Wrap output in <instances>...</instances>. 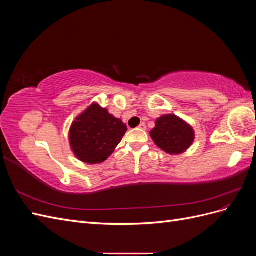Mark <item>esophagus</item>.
Returning <instances> with one entry per match:
<instances>
[{"mask_svg":"<svg viewBox=\"0 0 256 256\" xmlns=\"http://www.w3.org/2000/svg\"><path fill=\"white\" fill-rule=\"evenodd\" d=\"M138 128L141 129V130H146V125H145L144 122H142V124H140V125L138 126Z\"/></svg>","mask_w":256,"mask_h":256,"instance_id":"1","label":"esophagus"}]
</instances>
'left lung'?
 I'll return each mask as SVG.
<instances>
[{
	"label": "left lung",
	"instance_id": "left-lung-1",
	"mask_svg": "<svg viewBox=\"0 0 256 256\" xmlns=\"http://www.w3.org/2000/svg\"><path fill=\"white\" fill-rule=\"evenodd\" d=\"M150 134L154 144L170 154H180L187 150L196 136L189 124L175 114L162 115Z\"/></svg>",
	"mask_w": 256,
	"mask_h": 256
}]
</instances>
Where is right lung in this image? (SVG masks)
Here are the masks:
<instances>
[{"mask_svg":"<svg viewBox=\"0 0 256 256\" xmlns=\"http://www.w3.org/2000/svg\"><path fill=\"white\" fill-rule=\"evenodd\" d=\"M126 131V124L94 102L72 122L69 143L80 161L98 164L111 156Z\"/></svg>","mask_w":256,"mask_h":256,"instance_id":"obj_1","label":"right lung"}]
</instances>
